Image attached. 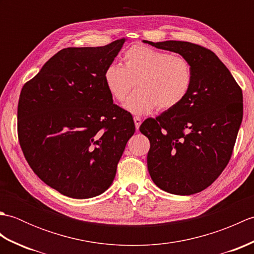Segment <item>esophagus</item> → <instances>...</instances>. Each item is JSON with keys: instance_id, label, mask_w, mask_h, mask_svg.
Wrapping results in <instances>:
<instances>
[{"instance_id": "esophagus-1", "label": "esophagus", "mask_w": 254, "mask_h": 254, "mask_svg": "<svg viewBox=\"0 0 254 254\" xmlns=\"http://www.w3.org/2000/svg\"><path fill=\"white\" fill-rule=\"evenodd\" d=\"M133 120H134V123H135L136 130H138V127H139V126H141V123H142V119L139 118V117H134Z\"/></svg>"}]
</instances>
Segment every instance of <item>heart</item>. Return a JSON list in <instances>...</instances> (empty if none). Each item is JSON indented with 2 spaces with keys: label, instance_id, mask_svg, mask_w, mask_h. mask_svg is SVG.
Wrapping results in <instances>:
<instances>
[{
  "label": "heart",
  "instance_id": "heart-1",
  "mask_svg": "<svg viewBox=\"0 0 254 254\" xmlns=\"http://www.w3.org/2000/svg\"><path fill=\"white\" fill-rule=\"evenodd\" d=\"M104 82L110 96L121 102L136 84V91L124 108L134 115H145L157 107L169 111L179 106L190 93L193 71L190 61L145 45H134L123 55V66L109 64Z\"/></svg>",
  "mask_w": 254,
  "mask_h": 254
}]
</instances>
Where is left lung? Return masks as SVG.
<instances>
[{
  "instance_id": "left-lung-1",
  "label": "left lung",
  "mask_w": 254,
  "mask_h": 254,
  "mask_svg": "<svg viewBox=\"0 0 254 254\" xmlns=\"http://www.w3.org/2000/svg\"><path fill=\"white\" fill-rule=\"evenodd\" d=\"M146 44L187 58L193 82L181 104L139 127L150 143L147 167L161 190L191 195L228 165L244 115L242 90L213 51L188 41Z\"/></svg>"
}]
</instances>
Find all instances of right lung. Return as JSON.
<instances>
[{"label": "right lung", "mask_w": 254, "mask_h": 254, "mask_svg": "<svg viewBox=\"0 0 254 254\" xmlns=\"http://www.w3.org/2000/svg\"><path fill=\"white\" fill-rule=\"evenodd\" d=\"M124 41L62 49L21 88V150L35 174L63 195L104 193L135 132L132 116L113 104L104 82Z\"/></svg>", "instance_id": "right-lung-1"}]
</instances>
